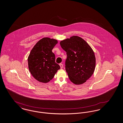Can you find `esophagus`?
Masks as SVG:
<instances>
[{"label": "esophagus", "instance_id": "34e87169", "mask_svg": "<svg viewBox=\"0 0 123 123\" xmlns=\"http://www.w3.org/2000/svg\"><path fill=\"white\" fill-rule=\"evenodd\" d=\"M59 65H60V66L61 69L63 68V64H60Z\"/></svg>", "mask_w": 123, "mask_h": 123}]
</instances>
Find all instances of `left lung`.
<instances>
[{
  "mask_svg": "<svg viewBox=\"0 0 123 123\" xmlns=\"http://www.w3.org/2000/svg\"><path fill=\"white\" fill-rule=\"evenodd\" d=\"M62 49L66 52L65 70L70 81L81 84L94 73L95 57L90 46L82 38L73 36L60 41Z\"/></svg>",
  "mask_w": 123,
  "mask_h": 123,
  "instance_id": "1",
  "label": "left lung"
}]
</instances>
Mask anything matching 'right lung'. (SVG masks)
Here are the masks:
<instances>
[{
	"instance_id": "add662e5",
	"label": "right lung",
	"mask_w": 123,
	"mask_h": 123,
	"mask_svg": "<svg viewBox=\"0 0 123 123\" xmlns=\"http://www.w3.org/2000/svg\"><path fill=\"white\" fill-rule=\"evenodd\" d=\"M57 43L56 40L43 38L30 52L28 59L29 69L32 75L39 82H49L60 68L55 62V56L52 52Z\"/></svg>"
}]
</instances>
